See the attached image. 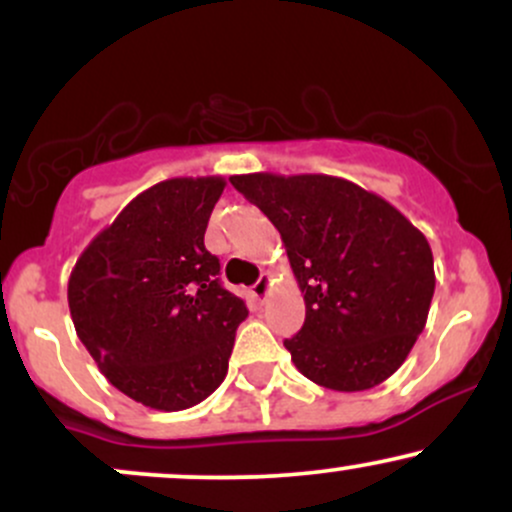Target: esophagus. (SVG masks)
I'll use <instances>...</instances> for the list:
<instances>
[{"label": "esophagus", "mask_w": 512, "mask_h": 512, "mask_svg": "<svg viewBox=\"0 0 512 512\" xmlns=\"http://www.w3.org/2000/svg\"><path fill=\"white\" fill-rule=\"evenodd\" d=\"M269 284H272V279H269V274H262L260 279H257V284L252 286V296L257 298V301H264L269 293Z\"/></svg>", "instance_id": "esophagus-1"}]
</instances>
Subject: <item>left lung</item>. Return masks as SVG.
<instances>
[{
    "instance_id": "obj_1",
    "label": "left lung",
    "mask_w": 512,
    "mask_h": 512,
    "mask_svg": "<svg viewBox=\"0 0 512 512\" xmlns=\"http://www.w3.org/2000/svg\"><path fill=\"white\" fill-rule=\"evenodd\" d=\"M284 240L305 301L286 339L308 380L363 392L402 366L436 291L424 233L390 202L334 175H233Z\"/></svg>"
}]
</instances>
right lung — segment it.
I'll return each instance as SVG.
<instances>
[{
  "label": "right lung",
  "instance_id": "right-lung-1",
  "mask_svg": "<svg viewBox=\"0 0 512 512\" xmlns=\"http://www.w3.org/2000/svg\"><path fill=\"white\" fill-rule=\"evenodd\" d=\"M226 180L170 178L137 195L88 243L67 286L76 334L134 402L190 409L228 373L248 308L219 281L204 233Z\"/></svg>",
  "mask_w": 512,
  "mask_h": 512
}]
</instances>
